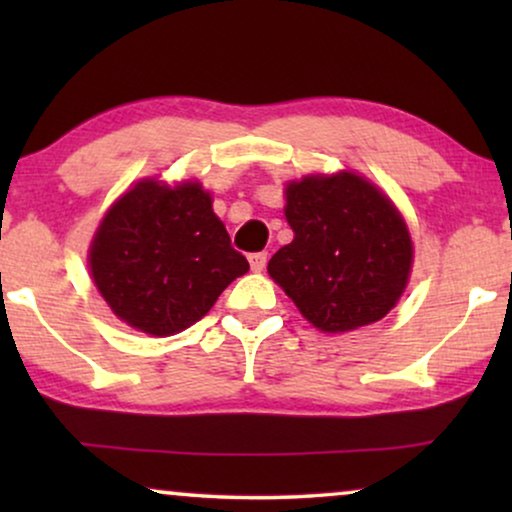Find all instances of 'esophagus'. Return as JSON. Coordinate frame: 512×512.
I'll return each mask as SVG.
<instances>
[{"label":"esophagus","mask_w":512,"mask_h":512,"mask_svg":"<svg viewBox=\"0 0 512 512\" xmlns=\"http://www.w3.org/2000/svg\"><path fill=\"white\" fill-rule=\"evenodd\" d=\"M265 263H268V254L265 251H256V254H249V265L254 272H261L265 268Z\"/></svg>","instance_id":"esophagus-1"}]
</instances>
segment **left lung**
<instances>
[{
	"label": "left lung",
	"instance_id": "8db88e82",
	"mask_svg": "<svg viewBox=\"0 0 512 512\" xmlns=\"http://www.w3.org/2000/svg\"><path fill=\"white\" fill-rule=\"evenodd\" d=\"M291 244L268 272L300 314L326 333L354 331L382 319L408 284V228L370 181L352 172L305 177L286 186Z\"/></svg>",
	"mask_w": 512,
	"mask_h": 512
}]
</instances>
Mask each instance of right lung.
<instances>
[{"label": "right lung", "mask_w": 512, "mask_h": 512, "mask_svg": "<svg viewBox=\"0 0 512 512\" xmlns=\"http://www.w3.org/2000/svg\"><path fill=\"white\" fill-rule=\"evenodd\" d=\"M249 270L200 184L142 181L104 216L90 272L111 310L149 335H172L212 310Z\"/></svg>", "instance_id": "add662e5"}]
</instances>
